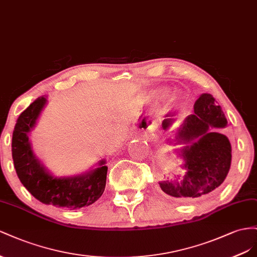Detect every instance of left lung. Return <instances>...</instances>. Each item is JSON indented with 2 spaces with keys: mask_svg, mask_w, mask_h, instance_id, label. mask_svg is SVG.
<instances>
[{
  "mask_svg": "<svg viewBox=\"0 0 257 257\" xmlns=\"http://www.w3.org/2000/svg\"><path fill=\"white\" fill-rule=\"evenodd\" d=\"M194 114L186 117L179 133V143L186 174L180 182H160L168 195L177 198H198L207 195L225 181L230 169L231 146L226 136L211 128H223L227 119L222 107L210 93H203L194 105Z\"/></svg>",
  "mask_w": 257,
  "mask_h": 257,
  "instance_id": "left-lung-1",
  "label": "left lung"
}]
</instances>
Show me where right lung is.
<instances>
[{
	"label": "right lung",
	"mask_w": 257,
	"mask_h": 257,
	"mask_svg": "<svg viewBox=\"0 0 257 257\" xmlns=\"http://www.w3.org/2000/svg\"><path fill=\"white\" fill-rule=\"evenodd\" d=\"M46 104V98L33 101L19 115L13 131L12 155L16 173L23 185L43 203L74 210L97 201L103 194L107 167L103 166L82 177L54 178L33 155L28 134Z\"/></svg>",
	"instance_id": "obj_1"
}]
</instances>
